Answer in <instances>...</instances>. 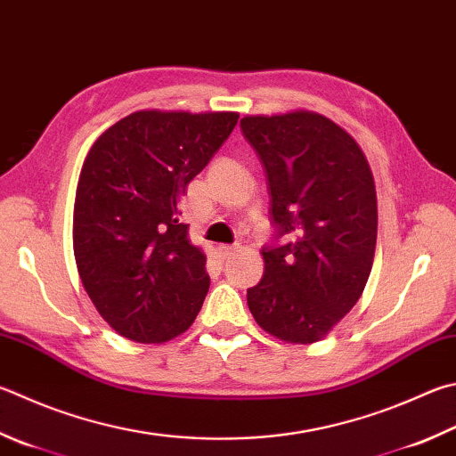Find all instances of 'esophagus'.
<instances>
[{"label": "esophagus", "instance_id": "34e87169", "mask_svg": "<svg viewBox=\"0 0 456 456\" xmlns=\"http://www.w3.org/2000/svg\"><path fill=\"white\" fill-rule=\"evenodd\" d=\"M217 251H219V256H221V259H229V256L235 253V247H233V245H221Z\"/></svg>", "mask_w": 456, "mask_h": 456}]
</instances>
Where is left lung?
Instances as JSON below:
<instances>
[{
  "label": "left lung",
  "instance_id": "1",
  "mask_svg": "<svg viewBox=\"0 0 456 456\" xmlns=\"http://www.w3.org/2000/svg\"><path fill=\"white\" fill-rule=\"evenodd\" d=\"M241 131L263 165L275 227L247 305L281 341L317 343L367 285L377 245L372 173L354 139L319 113L251 115Z\"/></svg>",
  "mask_w": 456,
  "mask_h": 456
}]
</instances>
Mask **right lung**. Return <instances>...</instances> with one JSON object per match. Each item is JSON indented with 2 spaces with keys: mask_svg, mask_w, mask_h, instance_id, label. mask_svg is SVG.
Masks as SVG:
<instances>
[{
  "mask_svg": "<svg viewBox=\"0 0 456 456\" xmlns=\"http://www.w3.org/2000/svg\"><path fill=\"white\" fill-rule=\"evenodd\" d=\"M237 119L231 111H135L89 149L73 253L95 309L131 341H169L201 311L209 275L179 221L181 197Z\"/></svg>",
  "mask_w": 456,
  "mask_h": 456,
  "instance_id": "add662e5",
  "label": "right lung"
}]
</instances>
